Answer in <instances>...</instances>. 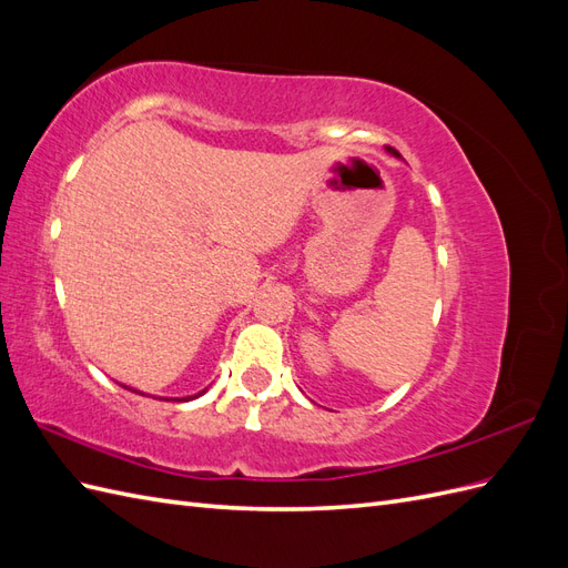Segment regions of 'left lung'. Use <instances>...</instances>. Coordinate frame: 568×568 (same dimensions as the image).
<instances>
[{
  "label": "left lung",
  "instance_id": "8db88e82",
  "mask_svg": "<svg viewBox=\"0 0 568 568\" xmlns=\"http://www.w3.org/2000/svg\"><path fill=\"white\" fill-rule=\"evenodd\" d=\"M388 151H390V153H395V149H390V146H388ZM395 156H398V153H395Z\"/></svg>",
  "mask_w": 568,
  "mask_h": 568
}]
</instances>
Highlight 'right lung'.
Returning <instances> with one entry per match:
<instances>
[{
	"label": "right lung",
	"mask_w": 568,
	"mask_h": 568,
	"mask_svg": "<svg viewBox=\"0 0 568 568\" xmlns=\"http://www.w3.org/2000/svg\"><path fill=\"white\" fill-rule=\"evenodd\" d=\"M201 393H205V390H201ZM201 393H196V395H192V398H182V400H194V398H199V395H201Z\"/></svg>",
	"instance_id": "1"
}]
</instances>
